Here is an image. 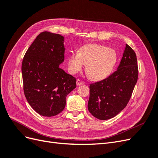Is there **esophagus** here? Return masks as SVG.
Wrapping results in <instances>:
<instances>
[{
  "label": "esophagus",
  "instance_id": "esophagus-1",
  "mask_svg": "<svg viewBox=\"0 0 158 158\" xmlns=\"http://www.w3.org/2000/svg\"><path fill=\"white\" fill-rule=\"evenodd\" d=\"M84 83L82 82V81H81L79 79H78L77 80H76V84H77V85H82Z\"/></svg>",
  "mask_w": 158,
  "mask_h": 158
}]
</instances>
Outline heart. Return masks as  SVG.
I'll return each instance as SVG.
<instances>
[{
    "mask_svg": "<svg viewBox=\"0 0 158 158\" xmlns=\"http://www.w3.org/2000/svg\"><path fill=\"white\" fill-rule=\"evenodd\" d=\"M118 59L116 51L105 45L89 44L82 46L78 52H71L68 58V68L71 74L82 70L94 81L102 80L111 73Z\"/></svg>",
    "mask_w": 158,
    "mask_h": 158,
    "instance_id": "1",
    "label": "heart"
}]
</instances>
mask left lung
I'll return each instance as SVG.
<instances>
[{
  "mask_svg": "<svg viewBox=\"0 0 158 158\" xmlns=\"http://www.w3.org/2000/svg\"><path fill=\"white\" fill-rule=\"evenodd\" d=\"M138 74L136 53L126 44L117 70L108 78L89 85V113L100 120L115 117L127 106Z\"/></svg>",
  "mask_w": 158,
  "mask_h": 158,
  "instance_id": "8db88e82",
  "label": "left lung"
}]
</instances>
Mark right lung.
<instances>
[{
  "instance_id": "1",
  "label": "right lung",
  "mask_w": 158,
  "mask_h": 158,
  "mask_svg": "<svg viewBox=\"0 0 158 158\" xmlns=\"http://www.w3.org/2000/svg\"><path fill=\"white\" fill-rule=\"evenodd\" d=\"M64 37L44 31L27 50L22 73L27 102L37 113L52 117L66 106V98L76 87V79L59 67L64 60Z\"/></svg>"
}]
</instances>
